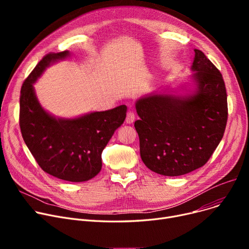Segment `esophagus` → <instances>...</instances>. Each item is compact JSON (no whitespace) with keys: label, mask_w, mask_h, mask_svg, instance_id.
<instances>
[{"label":"esophagus","mask_w":249,"mask_h":249,"mask_svg":"<svg viewBox=\"0 0 249 249\" xmlns=\"http://www.w3.org/2000/svg\"><path fill=\"white\" fill-rule=\"evenodd\" d=\"M134 120H135V114H134V112L129 111V112L127 113L125 122H126L127 124H132V123L134 122Z\"/></svg>","instance_id":"1"}]
</instances>
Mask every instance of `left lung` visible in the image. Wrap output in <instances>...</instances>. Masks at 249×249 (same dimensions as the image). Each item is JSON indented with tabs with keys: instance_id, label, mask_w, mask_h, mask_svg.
<instances>
[{
	"instance_id": "obj_1",
	"label": "left lung",
	"mask_w": 249,
	"mask_h": 249,
	"mask_svg": "<svg viewBox=\"0 0 249 249\" xmlns=\"http://www.w3.org/2000/svg\"><path fill=\"white\" fill-rule=\"evenodd\" d=\"M194 51L191 82L178 88L182 93L164 89L135 103L141 160L159 175L178 177L203 166L225 131L228 109L223 77L201 50Z\"/></svg>"
}]
</instances>
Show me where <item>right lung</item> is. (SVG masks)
I'll return each mask as SVG.
<instances>
[{"label":"right lung","mask_w":249,"mask_h":249,"mask_svg":"<svg viewBox=\"0 0 249 249\" xmlns=\"http://www.w3.org/2000/svg\"><path fill=\"white\" fill-rule=\"evenodd\" d=\"M71 55L69 50L46 54L26 78L20 96V128L23 139L43 171L57 178L82 182L102 168V152L126 118L121 105L76 118L49 114L39 103L33 85L46 68Z\"/></svg>","instance_id":"1"}]
</instances>
